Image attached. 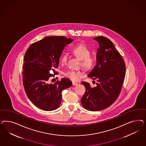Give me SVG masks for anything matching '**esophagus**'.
<instances>
[{"mask_svg":"<svg viewBox=\"0 0 146 146\" xmlns=\"http://www.w3.org/2000/svg\"><path fill=\"white\" fill-rule=\"evenodd\" d=\"M72 84H73V86H77L78 84V83L75 82H72Z\"/></svg>","mask_w":146,"mask_h":146,"instance_id":"esophagus-1","label":"esophagus"}]
</instances>
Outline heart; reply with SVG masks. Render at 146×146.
<instances>
[{
  "label": "heart",
  "mask_w": 146,
  "mask_h": 146,
  "mask_svg": "<svg viewBox=\"0 0 146 146\" xmlns=\"http://www.w3.org/2000/svg\"><path fill=\"white\" fill-rule=\"evenodd\" d=\"M72 52L77 58L81 60V65L86 70H90L93 67L95 59L93 56L90 55V50L84 45L80 44L72 49ZM68 56L66 53L63 54L61 59V63L64 65L66 64ZM65 75L72 81H77L83 76V73L80 71H70Z\"/></svg>",
  "instance_id": "obj_1"
}]
</instances>
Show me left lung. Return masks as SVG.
<instances>
[{"label":"left lung","mask_w":146,"mask_h":146,"mask_svg":"<svg viewBox=\"0 0 146 146\" xmlns=\"http://www.w3.org/2000/svg\"><path fill=\"white\" fill-rule=\"evenodd\" d=\"M99 43L96 65L88 76L96 80V86L92 87L82 82L86 92L81 99L82 106L89 111L102 110L110 106L118 97L125 76L124 59L110 40L104 36L94 38ZM93 82H95L93 81Z\"/></svg>","instance_id":"left-lung-1"}]
</instances>
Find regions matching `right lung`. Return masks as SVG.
<instances>
[{
  "instance_id": "obj_1",
  "label": "right lung",
  "mask_w": 146,
  "mask_h": 146,
  "mask_svg": "<svg viewBox=\"0 0 146 146\" xmlns=\"http://www.w3.org/2000/svg\"><path fill=\"white\" fill-rule=\"evenodd\" d=\"M73 40L65 36L46 37L31 45L27 50L23 66L24 88L31 102L43 110L58 108L62 102V91L72 86L67 78L53 84L49 83V80L57 74L55 70L59 66L62 50Z\"/></svg>"
}]
</instances>
